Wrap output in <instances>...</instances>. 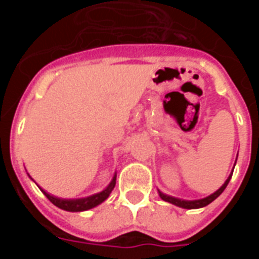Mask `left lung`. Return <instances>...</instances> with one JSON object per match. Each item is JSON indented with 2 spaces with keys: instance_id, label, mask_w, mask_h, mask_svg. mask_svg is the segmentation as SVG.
Masks as SVG:
<instances>
[{
  "instance_id": "obj_1",
  "label": "left lung",
  "mask_w": 259,
  "mask_h": 259,
  "mask_svg": "<svg viewBox=\"0 0 259 259\" xmlns=\"http://www.w3.org/2000/svg\"><path fill=\"white\" fill-rule=\"evenodd\" d=\"M236 159H237V158H236ZM235 164H236V162H235ZM233 168H235V166H233ZM232 174H233V171L230 174V176L227 178V180L224 182V184L222 185L218 191H215L214 193H211L210 196H207V197H205V198H201V200H182V198L172 197V196L164 194L163 192H161L159 189H158V194H159V197H161L162 200L166 201V202L172 203V205H175V206L183 207V209H200V207L206 206V205L211 203L212 201L215 200V198L219 197V196L223 193V191L226 189V187L228 185V183H230L231 178H232Z\"/></svg>"
}]
</instances>
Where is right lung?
I'll list each match as a JSON object with an SVG mask.
<instances>
[{"mask_svg":"<svg viewBox=\"0 0 259 259\" xmlns=\"http://www.w3.org/2000/svg\"><path fill=\"white\" fill-rule=\"evenodd\" d=\"M28 176H29V174H28ZM29 178H31V176H29ZM33 182H35V180H33ZM115 183H116V172L114 174L113 179H111V182L109 183V185H107L104 191L98 192V193H95V194H92V196H88V197H83V198L56 197V196H53V194L48 193L47 191H44V189L41 188L40 185H37V187L41 189V192H42V193L47 196L48 200H49L52 203H54L57 207H59V209H62V210H66V211L76 212V211H85V210L93 209V207L98 206L100 203L104 202V201L109 197L110 193L113 192L114 187H115Z\"/></svg>","mask_w":259,"mask_h":259,"instance_id":"add662e5","label":"right lung"}]
</instances>
